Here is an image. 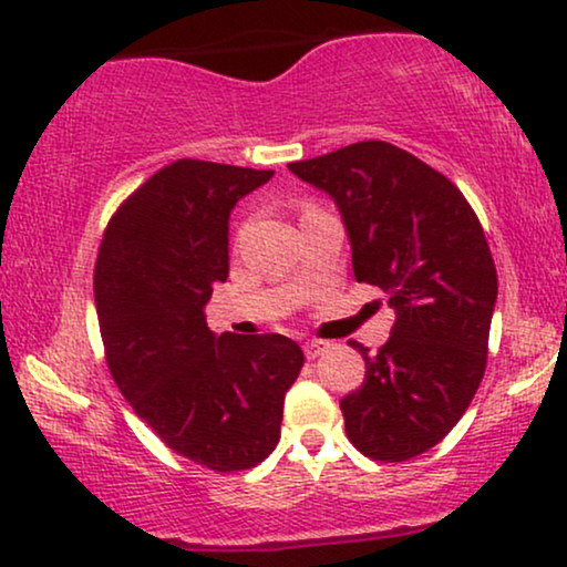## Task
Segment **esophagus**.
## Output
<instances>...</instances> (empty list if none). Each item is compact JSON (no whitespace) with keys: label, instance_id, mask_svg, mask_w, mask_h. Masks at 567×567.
<instances>
[{"label":"esophagus","instance_id":"34e87169","mask_svg":"<svg viewBox=\"0 0 567 567\" xmlns=\"http://www.w3.org/2000/svg\"><path fill=\"white\" fill-rule=\"evenodd\" d=\"M328 348H330L328 340H307V343H305V355H307L309 361H315L317 355H322L324 351H328Z\"/></svg>","mask_w":567,"mask_h":567}]
</instances>
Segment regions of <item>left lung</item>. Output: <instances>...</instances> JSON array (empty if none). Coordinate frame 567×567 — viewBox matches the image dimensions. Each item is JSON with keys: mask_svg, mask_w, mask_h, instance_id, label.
<instances>
[{"mask_svg": "<svg viewBox=\"0 0 567 567\" xmlns=\"http://www.w3.org/2000/svg\"><path fill=\"white\" fill-rule=\"evenodd\" d=\"M289 169L336 200L355 281L379 286L394 309L379 353L351 343L367 377L340 400L348 439L379 462L429 452L485 374L498 299L485 231L452 181L386 142H359Z\"/></svg>", "mask_w": 567, "mask_h": 567, "instance_id": "8db88e82", "label": "left lung"}]
</instances>
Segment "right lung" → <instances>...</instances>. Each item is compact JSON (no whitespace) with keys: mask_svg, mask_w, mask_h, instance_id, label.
<instances>
[{"mask_svg":"<svg viewBox=\"0 0 567 567\" xmlns=\"http://www.w3.org/2000/svg\"><path fill=\"white\" fill-rule=\"evenodd\" d=\"M274 177L177 159L123 200L95 266L105 359L134 413L185 460L250 470L281 439L284 398L305 353L286 336L208 330L206 301L229 276V214Z\"/></svg>","mask_w":567,"mask_h":567,"instance_id":"obj_1","label":"right lung"}]
</instances>
